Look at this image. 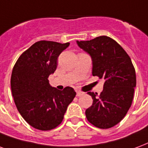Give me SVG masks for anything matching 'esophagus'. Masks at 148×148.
Segmentation results:
<instances>
[{
  "instance_id": "obj_1",
  "label": "esophagus",
  "mask_w": 148,
  "mask_h": 148,
  "mask_svg": "<svg viewBox=\"0 0 148 148\" xmlns=\"http://www.w3.org/2000/svg\"><path fill=\"white\" fill-rule=\"evenodd\" d=\"M84 95V92H82V91H79V90L76 91V96L77 97H80L82 96V95Z\"/></svg>"
}]
</instances>
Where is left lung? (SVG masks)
<instances>
[{"mask_svg":"<svg viewBox=\"0 0 148 148\" xmlns=\"http://www.w3.org/2000/svg\"><path fill=\"white\" fill-rule=\"evenodd\" d=\"M76 42L92 59V75L105 80L100 95L87 92L93 99L85 111L87 121L99 129L112 128L125 117L133 99L136 78L131 58L107 36Z\"/></svg>","mask_w":148,"mask_h":148,"instance_id":"left-lung-1","label":"left lung"}]
</instances>
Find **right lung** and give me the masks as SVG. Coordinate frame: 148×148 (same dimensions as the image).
<instances>
[{
    "instance_id": "add662e5",
    "label": "right lung",
    "mask_w": 148,
    "mask_h": 148,
    "mask_svg": "<svg viewBox=\"0 0 148 148\" xmlns=\"http://www.w3.org/2000/svg\"><path fill=\"white\" fill-rule=\"evenodd\" d=\"M69 42L39 41L19 56L11 76V89L20 115L33 128L48 131L63 121L67 107L76 93L73 87H52L49 75L58 67L57 60Z\"/></svg>"
}]
</instances>
